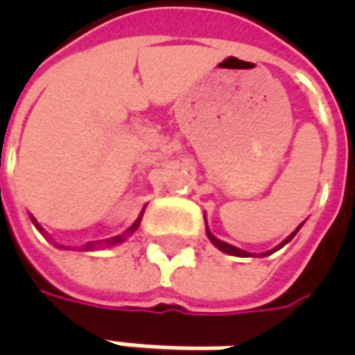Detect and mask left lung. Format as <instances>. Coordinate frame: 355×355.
<instances>
[{
    "label": "left lung",
    "mask_w": 355,
    "mask_h": 355,
    "mask_svg": "<svg viewBox=\"0 0 355 355\" xmlns=\"http://www.w3.org/2000/svg\"><path fill=\"white\" fill-rule=\"evenodd\" d=\"M298 229H300V227H296V231H294V233H291L288 237L284 239V241L280 243L277 249H272V251H268V252H263V254H259V257H266V254H272V252H275V251H279L280 247H284V245H286L288 241H293L294 235L298 233ZM207 237H209V241H211L213 245H215V247H217L219 251L227 252V254H233V257H252L251 252L241 251V249H237V247H233V245H229V243H225V241H221V239H217V237H215V235H211V231H209V229H207Z\"/></svg>",
    "instance_id": "8db88e82"
}]
</instances>
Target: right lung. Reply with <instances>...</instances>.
<instances>
[{
	"instance_id": "add662e5",
	"label": "right lung",
	"mask_w": 355,
	"mask_h": 355,
	"mask_svg": "<svg viewBox=\"0 0 355 355\" xmlns=\"http://www.w3.org/2000/svg\"><path fill=\"white\" fill-rule=\"evenodd\" d=\"M142 215H144V211H142ZM142 215H140V217L136 219V223H134V225L130 227V229H128V231H126V233H122V235H116V237L108 239V241H106L104 245H116V243H122V241H126V237H128V235H132V233H134V231H136V229L140 227V221H142ZM31 221H33L35 227H37L39 231H43V227H41V225H39V223H37V221H35L33 215H31ZM96 245H101V243H89V245H87V247H85L83 251H90V249H94ZM57 247H59V245H57Z\"/></svg>"
}]
</instances>
